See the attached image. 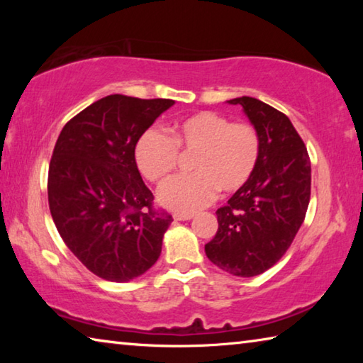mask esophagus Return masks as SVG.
Masks as SVG:
<instances>
[{
  "mask_svg": "<svg viewBox=\"0 0 363 363\" xmlns=\"http://www.w3.org/2000/svg\"><path fill=\"white\" fill-rule=\"evenodd\" d=\"M173 218H174V220H189V219L194 218V214H190V213H174Z\"/></svg>",
  "mask_w": 363,
  "mask_h": 363,
  "instance_id": "1",
  "label": "esophagus"
}]
</instances>
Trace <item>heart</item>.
Segmentation results:
<instances>
[{
  "label": "heart",
  "instance_id": "obj_1",
  "mask_svg": "<svg viewBox=\"0 0 363 363\" xmlns=\"http://www.w3.org/2000/svg\"><path fill=\"white\" fill-rule=\"evenodd\" d=\"M171 136L155 128L136 144V163L145 179L160 184L173 174L179 152L195 153L194 174L162 186L158 199L169 210L194 213L211 203L218 190L233 194L253 177L261 158V136L250 123H230L216 112H199L176 121Z\"/></svg>",
  "mask_w": 363,
  "mask_h": 363
}]
</instances>
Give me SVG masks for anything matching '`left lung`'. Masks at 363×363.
<instances>
[{
  "label": "left lung",
  "instance_id": "left-lung-1",
  "mask_svg": "<svg viewBox=\"0 0 363 363\" xmlns=\"http://www.w3.org/2000/svg\"><path fill=\"white\" fill-rule=\"evenodd\" d=\"M242 106L261 136L253 177L219 208L218 232L205 245L213 264L237 277L266 272L290 248L311 200V160L290 118L255 97L227 101Z\"/></svg>",
  "mask_w": 363,
  "mask_h": 363
}]
</instances>
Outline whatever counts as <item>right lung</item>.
Instances as JSON below:
<instances>
[{"mask_svg":"<svg viewBox=\"0 0 363 363\" xmlns=\"http://www.w3.org/2000/svg\"><path fill=\"white\" fill-rule=\"evenodd\" d=\"M171 99L112 94L67 123L48 173L49 210L64 243L97 277L130 281L162 253L171 214L153 208L136 144Z\"/></svg>","mask_w":363,"mask_h":363,"instance_id":"right-lung-1","label":"right lung"}]
</instances>
